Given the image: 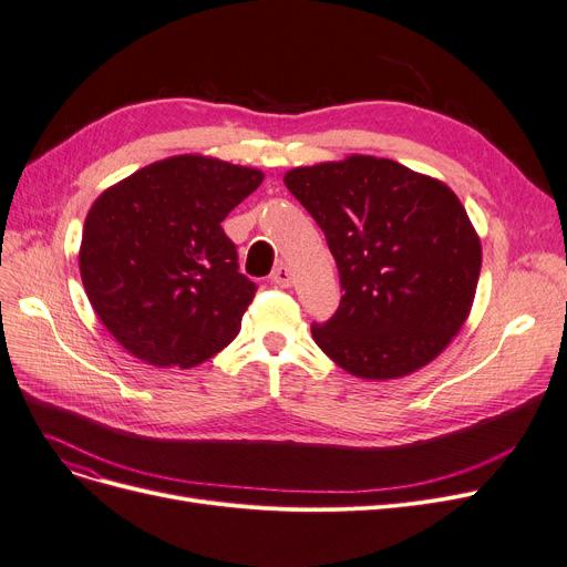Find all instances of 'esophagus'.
Segmentation results:
<instances>
[{"mask_svg": "<svg viewBox=\"0 0 567 567\" xmlns=\"http://www.w3.org/2000/svg\"><path fill=\"white\" fill-rule=\"evenodd\" d=\"M270 280H274L278 287H291V270L280 264L274 268V276H270Z\"/></svg>", "mask_w": 567, "mask_h": 567, "instance_id": "34e87169", "label": "esophagus"}]
</instances>
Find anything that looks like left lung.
<instances>
[{
	"mask_svg": "<svg viewBox=\"0 0 567 567\" xmlns=\"http://www.w3.org/2000/svg\"><path fill=\"white\" fill-rule=\"evenodd\" d=\"M287 189L324 231L340 306L312 338L342 371L396 380L431 363L471 315L482 243L458 196L384 157L297 166Z\"/></svg>",
	"mask_w": 567,
	"mask_h": 567,
	"instance_id": "1",
	"label": "left lung"
}]
</instances>
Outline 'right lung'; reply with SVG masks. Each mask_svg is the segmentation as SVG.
<instances>
[{"label": "right lung", "instance_id": "obj_1", "mask_svg": "<svg viewBox=\"0 0 567 567\" xmlns=\"http://www.w3.org/2000/svg\"><path fill=\"white\" fill-rule=\"evenodd\" d=\"M259 168L176 155L96 196L79 252L87 299L111 336L157 368H192L238 336L257 285L238 274L223 219Z\"/></svg>", "mask_w": 567, "mask_h": 567}]
</instances>
